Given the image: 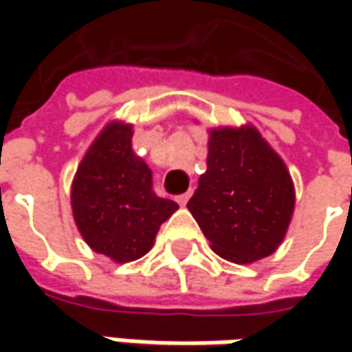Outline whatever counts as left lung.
I'll return each instance as SVG.
<instances>
[{
	"label": "left lung",
	"instance_id": "left-lung-1",
	"mask_svg": "<svg viewBox=\"0 0 352 352\" xmlns=\"http://www.w3.org/2000/svg\"><path fill=\"white\" fill-rule=\"evenodd\" d=\"M133 129L113 123L91 144L72 184V211L91 249L131 263L155 245L178 204L153 192V172L131 148Z\"/></svg>",
	"mask_w": 352,
	"mask_h": 352
}]
</instances>
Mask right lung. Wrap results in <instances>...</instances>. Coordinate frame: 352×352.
Masks as SVG:
<instances>
[{"label": "right lung", "instance_id": "1", "mask_svg": "<svg viewBox=\"0 0 352 352\" xmlns=\"http://www.w3.org/2000/svg\"><path fill=\"white\" fill-rule=\"evenodd\" d=\"M188 210L211 249L236 264L272 254L294 213V186L272 153L231 131L211 135L208 172Z\"/></svg>", "mask_w": 352, "mask_h": 352}]
</instances>
